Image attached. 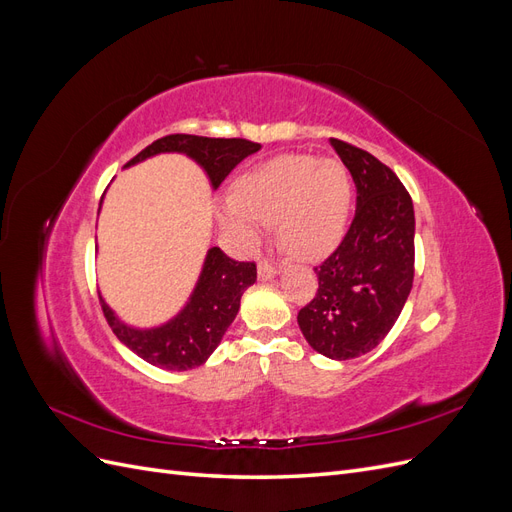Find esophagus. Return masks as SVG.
Here are the masks:
<instances>
[{
    "label": "esophagus",
    "mask_w": 512,
    "mask_h": 512,
    "mask_svg": "<svg viewBox=\"0 0 512 512\" xmlns=\"http://www.w3.org/2000/svg\"><path fill=\"white\" fill-rule=\"evenodd\" d=\"M275 275H277V269L273 265H269V262H260V265H258V280L260 282L273 280Z\"/></svg>",
    "instance_id": "esophagus-1"
}]
</instances>
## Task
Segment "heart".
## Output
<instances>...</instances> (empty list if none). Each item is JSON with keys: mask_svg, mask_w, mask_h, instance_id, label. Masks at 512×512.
I'll use <instances>...</instances> for the list:
<instances>
[{"mask_svg": "<svg viewBox=\"0 0 512 512\" xmlns=\"http://www.w3.org/2000/svg\"><path fill=\"white\" fill-rule=\"evenodd\" d=\"M350 207L352 179L342 162L282 156L245 175L218 205V218L241 250H254L265 226L277 224L288 254L314 260L342 241Z\"/></svg>", "mask_w": 512, "mask_h": 512, "instance_id": "heart-1", "label": "heart"}]
</instances>
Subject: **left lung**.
Instances as JSON below:
<instances>
[{
    "mask_svg": "<svg viewBox=\"0 0 512 512\" xmlns=\"http://www.w3.org/2000/svg\"><path fill=\"white\" fill-rule=\"evenodd\" d=\"M356 185L354 220L316 267L318 292L299 316L307 344L333 361L374 350L393 329L414 280V207L389 166L331 138Z\"/></svg>",
    "mask_w": 512,
    "mask_h": 512,
    "instance_id": "8db88e82",
    "label": "left lung"
}]
</instances>
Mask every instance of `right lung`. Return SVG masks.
I'll return each instance as SVG.
<instances>
[{"label": "right lung", "instance_id": "1", "mask_svg": "<svg viewBox=\"0 0 512 512\" xmlns=\"http://www.w3.org/2000/svg\"><path fill=\"white\" fill-rule=\"evenodd\" d=\"M256 151H260V145L243 138L170 134L151 143L123 168L156 158L160 153H181L203 168L211 190H218L230 170ZM254 282V262H237L220 247H209L188 301L173 318L156 327L143 329L123 322L102 297L100 301L108 324L123 346L160 369L188 371L207 363L213 350L220 346L226 329L239 314L243 292Z\"/></svg>", "mask_w": 512, "mask_h": 512}]
</instances>
